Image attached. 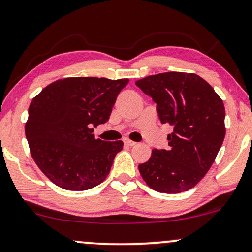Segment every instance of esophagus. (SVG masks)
<instances>
[{
	"mask_svg": "<svg viewBox=\"0 0 252 252\" xmlns=\"http://www.w3.org/2000/svg\"><path fill=\"white\" fill-rule=\"evenodd\" d=\"M124 143H125L126 146H129V147L136 145L135 141H132V140H129V139H125V140H124Z\"/></svg>",
	"mask_w": 252,
	"mask_h": 252,
	"instance_id": "34e87169",
	"label": "esophagus"
}]
</instances>
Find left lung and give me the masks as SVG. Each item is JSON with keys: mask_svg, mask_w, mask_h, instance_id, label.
<instances>
[{"mask_svg": "<svg viewBox=\"0 0 252 252\" xmlns=\"http://www.w3.org/2000/svg\"><path fill=\"white\" fill-rule=\"evenodd\" d=\"M135 84L158 104L161 123L174 127L168 149H153L148 161L139 164L143 181L162 193L190 190L207 174L223 142V102L192 73L150 75Z\"/></svg>", "mask_w": 252, "mask_h": 252, "instance_id": "obj_1", "label": "left lung"}]
</instances>
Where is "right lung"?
I'll use <instances>...</instances> for the list:
<instances>
[{
  "label": "right lung",
  "mask_w": 252,
  "mask_h": 252,
  "mask_svg": "<svg viewBox=\"0 0 252 252\" xmlns=\"http://www.w3.org/2000/svg\"><path fill=\"white\" fill-rule=\"evenodd\" d=\"M128 78L66 77L48 84L29 107L25 124L32 158L59 188L84 191L109 175L124 142L96 139Z\"/></svg>",
  "instance_id": "obj_1"
}]
</instances>
